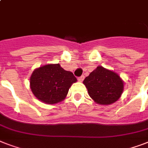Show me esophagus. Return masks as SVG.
Returning <instances> with one entry per match:
<instances>
[{
  "mask_svg": "<svg viewBox=\"0 0 148 148\" xmlns=\"http://www.w3.org/2000/svg\"><path fill=\"white\" fill-rule=\"evenodd\" d=\"M84 77L81 76V77H79L78 78H77V80H78V81H80V82H82V81H84Z\"/></svg>",
  "mask_w": 148,
  "mask_h": 148,
  "instance_id": "obj_1",
  "label": "esophagus"
}]
</instances>
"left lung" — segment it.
I'll return each instance as SVG.
<instances>
[{
	"label": "left lung",
	"instance_id": "8db88e82",
	"mask_svg": "<svg viewBox=\"0 0 148 148\" xmlns=\"http://www.w3.org/2000/svg\"><path fill=\"white\" fill-rule=\"evenodd\" d=\"M84 84L91 98L98 104L109 105L121 97L124 90V81L117 73L102 66L86 77Z\"/></svg>",
	"mask_w": 148,
	"mask_h": 148
}]
</instances>
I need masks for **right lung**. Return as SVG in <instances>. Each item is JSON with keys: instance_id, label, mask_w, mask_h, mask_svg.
<instances>
[{"instance_id": "add662e5", "label": "right lung", "mask_w": 148, "mask_h": 148, "mask_svg": "<svg viewBox=\"0 0 148 148\" xmlns=\"http://www.w3.org/2000/svg\"><path fill=\"white\" fill-rule=\"evenodd\" d=\"M77 78L73 73L67 71L59 64H51L38 67L30 78L31 91L38 100L48 104L62 101L69 88Z\"/></svg>"}]
</instances>
